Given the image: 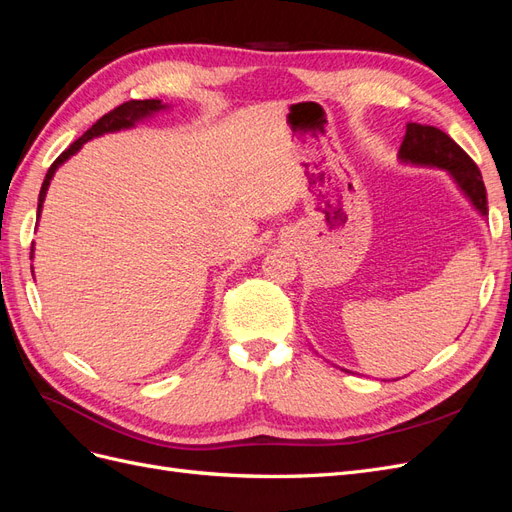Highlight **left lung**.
Wrapping results in <instances>:
<instances>
[{
	"instance_id": "left-lung-1",
	"label": "left lung",
	"mask_w": 512,
	"mask_h": 512,
	"mask_svg": "<svg viewBox=\"0 0 512 512\" xmlns=\"http://www.w3.org/2000/svg\"><path fill=\"white\" fill-rule=\"evenodd\" d=\"M404 164L442 168L451 177L461 194L470 200V205L487 215V190L478 166L463 151L451 136L433 126L408 123L404 143L399 147V156Z\"/></svg>"
}]
</instances>
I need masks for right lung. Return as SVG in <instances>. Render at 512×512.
<instances>
[{
	"instance_id": "add662e5",
	"label": "right lung",
	"mask_w": 512,
	"mask_h": 512,
	"mask_svg": "<svg viewBox=\"0 0 512 512\" xmlns=\"http://www.w3.org/2000/svg\"><path fill=\"white\" fill-rule=\"evenodd\" d=\"M168 108V104H162V100H130V102H123L121 106H117L115 111L106 113L104 117H100L94 126H91L79 141H74L61 156L51 164L49 173H46L44 181H42V188H40V196H38V218L42 213V205H44V198H46V190H49L51 179L55 177V170L64 164L66 160H70L76 151H81V147L91 141V138L102 136V134H111V132H119V130H130L134 128L138 121H143L147 117H153L156 113L164 111ZM32 258H34V250H32Z\"/></svg>"
}]
</instances>
